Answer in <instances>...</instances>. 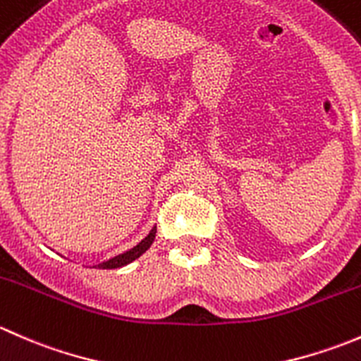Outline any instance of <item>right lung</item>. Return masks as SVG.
Instances as JSON below:
<instances>
[{"label": "right lung", "instance_id": "right-lung-1", "mask_svg": "<svg viewBox=\"0 0 361 361\" xmlns=\"http://www.w3.org/2000/svg\"><path fill=\"white\" fill-rule=\"evenodd\" d=\"M155 232H157V228H152L150 234H148L147 238H145L143 241L140 243V245H136L133 250L126 251V253L116 255V257L110 258L108 262H103V264H99L97 267H99V269H118V267H123V265L130 264V262L136 260L137 257H141L145 251L150 248L152 243H154V239H155Z\"/></svg>", "mask_w": 361, "mask_h": 361}]
</instances>
